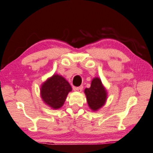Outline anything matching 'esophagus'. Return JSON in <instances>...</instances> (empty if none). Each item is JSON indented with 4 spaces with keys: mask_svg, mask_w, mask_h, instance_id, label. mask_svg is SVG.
Returning a JSON list of instances; mask_svg holds the SVG:
<instances>
[{
    "mask_svg": "<svg viewBox=\"0 0 153 153\" xmlns=\"http://www.w3.org/2000/svg\"><path fill=\"white\" fill-rule=\"evenodd\" d=\"M74 91H76L81 92L82 90H83V86H79V87H74Z\"/></svg>",
    "mask_w": 153,
    "mask_h": 153,
    "instance_id": "obj_1",
    "label": "esophagus"
}]
</instances>
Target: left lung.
<instances>
[{
  "label": "left lung",
  "mask_w": 153,
  "mask_h": 153,
  "mask_svg": "<svg viewBox=\"0 0 153 153\" xmlns=\"http://www.w3.org/2000/svg\"><path fill=\"white\" fill-rule=\"evenodd\" d=\"M87 103L91 110L97 111L105 105L108 98V92L99 77H95L91 81L90 88L84 90Z\"/></svg>",
  "instance_id": "left-lung-1"
}]
</instances>
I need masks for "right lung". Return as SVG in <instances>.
Returning <instances> with one entry per match:
<instances>
[{
	"label": "right lung",
	"instance_id": "right-lung-1",
	"mask_svg": "<svg viewBox=\"0 0 153 153\" xmlns=\"http://www.w3.org/2000/svg\"><path fill=\"white\" fill-rule=\"evenodd\" d=\"M72 88L65 78L60 75L54 74L41 86L40 95L43 103L54 110L64 105L67 94Z\"/></svg>",
	"mask_w": 153,
	"mask_h": 153
}]
</instances>
